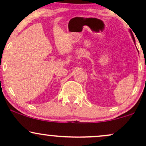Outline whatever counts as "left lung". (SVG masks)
<instances>
[{
    "label": "left lung",
    "mask_w": 146,
    "mask_h": 146,
    "mask_svg": "<svg viewBox=\"0 0 146 146\" xmlns=\"http://www.w3.org/2000/svg\"><path fill=\"white\" fill-rule=\"evenodd\" d=\"M132 39H133V40H134V42H135V38H134L133 35H132Z\"/></svg>",
    "instance_id": "obj_1"
}]
</instances>
